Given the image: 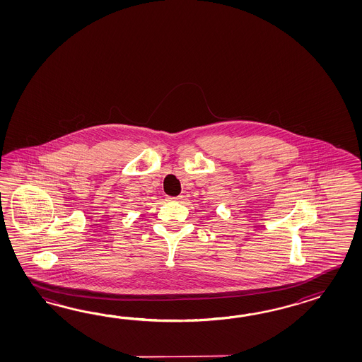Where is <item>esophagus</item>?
Returning <instances> with one entry per match:
<instances>
[{
	"label": "esophagus",
	"mask_w": 362,
	"mask_h": 362,
	"mask_svg": "<svg viewBox=\"0 0 362 362\" xmlns=\"http://www.w3.org/2000/svg\"><path fill=\"white\" fill-rule=\"evenodd\" d=\"M168 199L176 200V202H178V200L182 199V195H180V197H168Z\"/></svg>",
	"instance_id": "obj_1"
}]
</instances>
